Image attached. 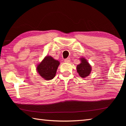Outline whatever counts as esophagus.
<instances>
[{"label": "esophagus", "instance_id": "1", "mask_svg": "<svg viewBox=\"0 0 126 126\" xmlns=\"http://www.w3.org/2000/svg\"><path fill=\"white\" fill-rule=\"evenodd\" d=\"M70 59L69 58H66L65 60H64V62H65V63H69V62H70Z\"/></svg>", "mask_w": 126, "mask_h": 126}]
</instances>
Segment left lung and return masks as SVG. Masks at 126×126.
I'll return each mask as SVG.
<instances>
[{
  "instance_id": "8db88e82",
  "label": "left lung",
  "mask_w": 126,
  "mask_h": 126,
  "mask_svg": "<svg viewBox=\"0 0 126 126\" xmlns=\"http://www.w3.org/2000/svg\"><path fill=\"white\" fill-rule=\"evenodd\" d=\"M79 59L81 63L77 65V71L80 77L85 78L90 74L92 70V66L87 61V59L84 57H81Z\"/></svg>"
}]
</instances>
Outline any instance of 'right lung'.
Wrapping results in <instances>:
<instances>
[{"label":"right lung","instance_id":"right-lung-1","mask_svg":"<svg viewBox=\"0 0 126 126\" xmlns=\"http://www.w3.org/2000/svg\"><path fill=\"white\" fill-rule=\"evenodd\" d=\"M60 62L51 56H46L37 65L36 70L41 77L45 80L54 78Z\"/></svg>","mask_w":126,"mask_h":126}]
</instances>
